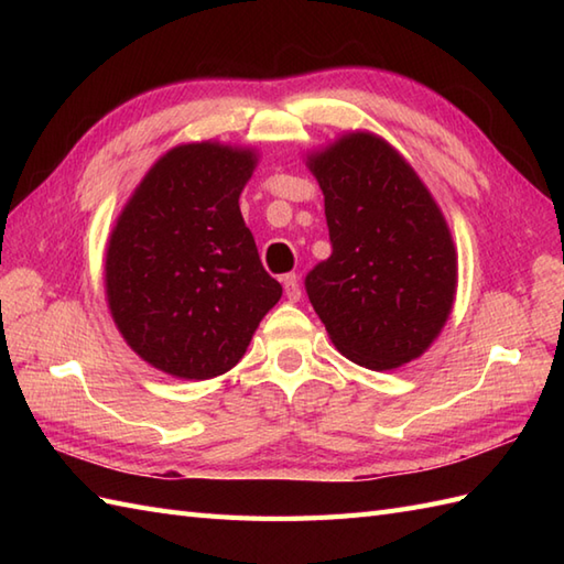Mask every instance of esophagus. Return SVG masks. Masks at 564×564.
Segmentation results:
<instances>
[{"instance_id":"esophagus-1","label":"esophagus","mask_w":564,"mask_h":564,"mask_svg":"<svg viewBox=\"0 0 564 564\" xmlns=\"http://www.w3.org/2000/svg\"><path fill=\"white\" fill-rule=\"evenodd\" d=\"M283 291H285V297H289L291 303L301 301L303 291H301V281H297L295 273H285V275H283Z\"/></svg>"}]
</instances>
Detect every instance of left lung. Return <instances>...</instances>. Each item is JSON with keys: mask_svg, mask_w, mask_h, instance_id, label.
I'll return each instance as SVG.
<instances>
[{"mask_svg": "<svg viewBox=\"0 0 564 564\" xmlns=\"http://www.w3.org/2000/svg\"><path fill=\"white\" fill-rule=\"evenodd\" d=\"M325 194L332 257L305 291L349 361L392 370L422 356L451 315L458 257L436 200L402 154L349 133L307 158Z\"/></svg>", "mask_w": 564, "mask_h": 564, "instance_id": "1", "label": "left lung"}]
</instances>
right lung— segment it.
Masks as SVG:
<instances>
[{
    "instance_id": "add662e5",
    "label": "right lung",
    "mask_w": 564,
    "mask_h": 564,
    "mask_svg": "<svg viewBox=\"0 0 564 564\" xmlns=\"http://www.w3.org/2000/svg\"><path fill=\"white\" fill-rule=\"evenodd\" d=\"M254 150L191 142L152 164L106 247V297L142 361L208 380L239 364L281 283L239 213Z\"/></svg>"
}]
</instances>
